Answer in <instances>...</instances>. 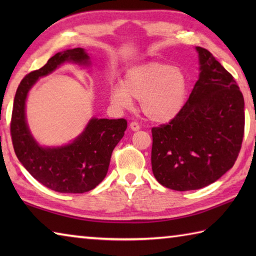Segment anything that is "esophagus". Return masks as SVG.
I'll list each match as a JSON object with an SVG mask.
<instances>
[{
	"instance_id": "34e87169",
	"label": "esophagus",
	"mask_w": 256,
	"mask_h": 256,
	"mask_svg": "<svg viewBox=\"0 0 256 256\" xmlns=\"http://www.w3.org/2000/svg\"><path fill=\"white\" fill-rule=\"evenodd\" d=\"M130 128H131L132 131H138V130H140V125L136 122H131L130 123Z\"/></svg>"
}]
</instances>
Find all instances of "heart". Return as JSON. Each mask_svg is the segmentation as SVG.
Returning a JSON list of instances; mask_svg holds the SVG:
<instances>
[{"label": "heart", "instance_id": "obj_1", "mask_svg": "<svg viewBox=\"0 0 256 256\" xmlns=\"http://www.w3.org/2000/svg\"><path fill=\"white\" fill-rule=\"evenodd\" d=\"M188 92V78L178 68L162 62H148L126 72L122 84L110 88L116 106L131 107L141 100V110L157 123L168 122L178 114Z\"/></svg>", "mask_w": 256, "mask_h": 256}]
</instances>
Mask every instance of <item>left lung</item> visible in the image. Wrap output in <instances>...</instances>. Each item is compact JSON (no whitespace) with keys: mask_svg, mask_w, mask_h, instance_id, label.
<instances>
[{"mask_svg":"<svg viewBox=\"0 0 256 256\" xmlns=\"http://www.w3.org/2000/svg\"><path fill=\"white\" fill-rule=\"evenodd\" d=\"M200 76L188 102L166 124L151 128V166L160 184L198 190L234 166L245 128L244 98L234 76L209 50L196 47Z\"/></svg>","mask_w":256,"mask_h":256,"instance_id":"1","label":"left lung"}]
</instances>
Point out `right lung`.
<instances>
[{
    "label": "right lung",
    "mask_w": 256,
    "mask_h": 256,
    "mask_svg": "<svg viewBox=\"0 0 256 256\" xmlns=\"http://www.w3.org/2000/svg\"><path fill=\"white\" fill-rule=\"evenodd\" d=\"M66 60L89 63L82 48L55 54L40 70L28 73L16 89L10 132L14 152L34 178L60 193L89 192L105 178L112 152L128 126L126 120L92 118L80 136L60 148H42L34 140L26 123L27 94L40 76H47Z\"/></svg>",
    "instance_id": "right-lung-1"
}]
</instances>
